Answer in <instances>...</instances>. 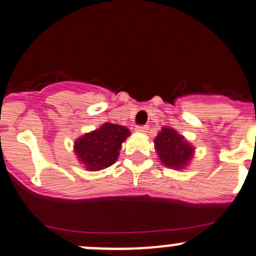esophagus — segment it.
Listing matches in <instances>:
<instances>
[{
    "mask_svg": "<svg viewBox=\"0 0 256 256\" xmlns=\"http://www.w3.org/2000/svg\"><path fill=\"white\" fill-rule=\"evenodd\" d=\"M148 125H138L136 126V131L140 134H146L147 131H148Z\"/></svg>",
    "mask_w": 256,
    "mask_h": 256,
    "instance_id": "34e87169",
    "label": "esophagus"
}]
</instances>
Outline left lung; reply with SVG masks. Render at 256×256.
Segmentation results:
<instances>
[{
    "instance_id": "obj_1",
    "label": "left lung",
    "mask_w": 256,
    "mask_h": 256,
    "mask_svg": "<svg viewBox=\"0 0 256 256\" xmlns=\"http://www.w3.org/2000/svg\"><path fill=\"white\" fill-rule=\"evenodd\" d=\"M154 142L160 160L168 168H184L194 154V147L168 126L161 128Z\"/></svg>"
}]
</instances>
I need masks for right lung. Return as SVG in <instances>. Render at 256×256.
I'll list each match as a JSON object with an SVG mask.
<instances>
[{
    "mask_svg": "<svg viewBox=\"0 0 256 256\" xmlns=\"http://www.w3.org/2000/svg\"><path fill=\"white\" fill-rule=\"evenodd\" d=\"M130 136L128 128L105 122L74 142V152L88 171H99L115 164L121 144Z\"/></svg>",
    "mask_w": 256,
    "mask_h": 256,
    "instance_id": "1",
    "label": "right lung"
}]
</instances>
